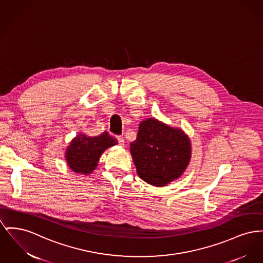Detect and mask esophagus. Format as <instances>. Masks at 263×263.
I'll use <instances>...</instances> for the list:
<instances>
[{
    "label": "esophagus",
    "mask_w": 263,
    "mask_h": 263,
    "mask_svg": "<svg viewBox=\"0 0 263 263\" xmlns=\"http://www.w3.org/2000/svg\"><path fill=\"white\" fill-rule=\"evenodd\" d=\"M116 138H117V140H118V143H119L120 145H124L123 136H117Z\"/></svg>",
    "instance_id": "obj_1"
}]
</instances>
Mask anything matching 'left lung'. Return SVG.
<instances>
[{
	"label": "left lung",
	"instance_id": "left-lung-1",
	"mask_svg": "<svg viewBox=\"0 0 263 263\" xmlns=\"http://www.w3.org/2000/svg\"><path fill=\"white\" fill-rule=\"evenodd\" d=\"M130 153L140 178L154 186H164L179 179L192 158L189 136L154 117L139 124Z\"/></svg>",
	"mask_w": 263,
	"mask_h": 263
}]
</instances>
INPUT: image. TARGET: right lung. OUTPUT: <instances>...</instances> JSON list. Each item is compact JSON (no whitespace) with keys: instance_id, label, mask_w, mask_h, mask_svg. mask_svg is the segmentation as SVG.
I'll return each mask as SVG.
<instances>
[{"instance_id":"add662e5","label":"right lung","mask_w":263,"mask_h":263,"mask_svg":"<svg viewBox=\"0 0 263 263\" xmlns=\"http://www.w3.org/2000/svg\"><path fill=\"white\" fill-rule=\"evenodd\" d=\"M117 144V139L110 136L106 131L93 137L80 132L70 141L64 158L68 167L74 173L90 175L97 168L103 152Z\"/></svg>"}]
</instances>
